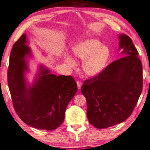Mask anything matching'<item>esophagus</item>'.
<instances>
[{
    "instance_id": "obj_1",
    "label": "esophagus",
    "mask_w": 150,
    "mask_h": 150,
    "mask_svg": "<svg viewBox=\"0 0 150 150\" xmlns=\"http://www.w3.org/2000/svg\"><path fill=\"white\" fill-rule=\"evenodd\" d=\"M81 85H82V83H81V81H77V86H78V89H81Z\"/></svg>"
}]
</instances>
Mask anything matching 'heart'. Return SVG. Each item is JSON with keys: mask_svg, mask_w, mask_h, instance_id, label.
Masks as SVG:
<instances>
[{"mask_svg": "<svg viewBox=\"0 0 150 150\" xmlns=\"http://www.w3.org/2000/svg\"><path fill=\"white\" fill-rule=\"evenodd\" d=\"M76 57L85 62L83 69L87 74L95 76L105 69L110 56L108 47L103 46L96 39H89L74 47ZM67 63L70 68H74L76 61L72 57L67 59Z\"/></svg>", "mask_w": 150, "mask_h": 150, "instance_id": "b5f03b06", "label": "heart"}]
</instances>
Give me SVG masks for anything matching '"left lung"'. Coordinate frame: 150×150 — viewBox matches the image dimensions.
<instances>
[{"label":"left lung","mask_w":150,"mask_h":150,"mask_svg":"<svg viewBox=\"0 0 150 150\" xmlns=\"http://www.w3.org/2000/svg\"><path fill=\"white\" fill-rule=\"evenodd\" d=\"M124 57L95 77L84 81L81 91L87 101L89 122L97 129L122 123L131 115L142 91V66L127 35H119Z\"/></svg>","instance_id":"1"}]
</instances>
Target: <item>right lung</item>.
<instances>
[{
    "label": "right lung",
    "mask_w": 150,
    "mask_h": 150,
    "mask_svg": "<svg viewBox=\"0 0 150 150\" xmlns=\"http://www.w3.org/2000/svg\"><path fill=\"white\" fill-rule=\"evenodd\" d=\"M27 43L23 34L13 44L10 56L8 84L13 108L28 125L53 131L63 123L68 104L77 91V84L72 76L51 74L42 64L33 84L28 83L26 59L32 53Z\"/></svg>",
    "instance_id": "obj_1"
}]
</instances>
